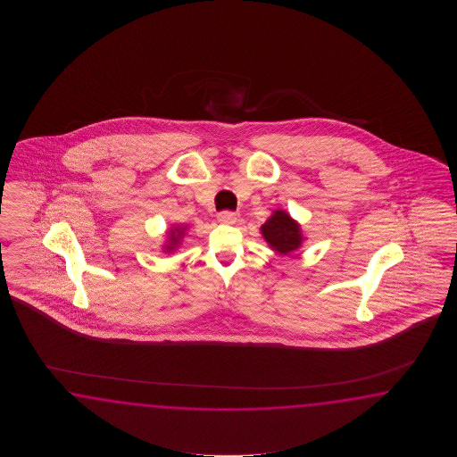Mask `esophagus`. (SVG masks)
<instances>
[{
    "instance_id": "34e87169",
    "label": "esophagus",
    "mask_w": 457,
    "mask_h": 457,
    "mask_svg": "<svg viewBox=\"0 0 457 457\" xmlns=\"http://www.w3.org/2000/svg\"><path fill=\"white\" fill-rule=\"evenodd\" d=\"M217 219H219V222H222V224H233V222L237 220V214L232 212V211H222V212L217 214Z\"/></svg>"
}]
</instances>
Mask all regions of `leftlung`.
<instances>
[{"label": "left lung", "mask_w": 457, "mask_h": 457, "mask_svg": "<svg viewBox=\"0 0 457 457\" xmlns=\"http://www.w3.org/2000/svg\"><path fill=\"white\" fill-rule=\"evenodd\" d=\"M262 232L264 240L282 254L294 252L302 242L299 227L282 211H276L271 219L266 220V224L262 227Z\"/></svg>", "instance_id": "8db88e82"}]
</instances>
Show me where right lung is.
I'll return each mask as SVG.
<instances>
[{"label": "right lung", "mask_w": 457, "mask_h": 457, "mask_svg": "<svg viewBox=\"0 0 457 457\" xmlns=\"http://www.w3.org/2000/svg\"><path fill=\"white\" fill-rule=\"evenodd\" d=\"M176 232L179 233V228H176ZM171 240H173V245H175V243L178 242V237H175V233H171ZM173 245L170 246V250L173 248Z\"/></svg>", "instance_id": "right-lung-1"}]
</instances>
